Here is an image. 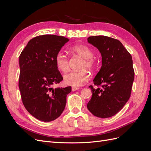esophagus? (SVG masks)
Masks as SVG:
<instances>
[{"label": "esophagus", "instance_id": "1", "mask_svg": "<svg viewBox=\"0 0 151 151\" xmlns=\"http://www.w3.org/2000/svg\"><path fill=\"white\" fill-rule=\"evenodd\" d=\"M79 88H76V87H72V91H75L79 90Z\"/></svg>", "mask_w": 151, "mask_h": 151}]
</instances>
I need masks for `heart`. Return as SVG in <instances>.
Masks as SVG:
<instances>
[{
	"label": "heart",
	"mask_w": 151,
	"mask_h": 151,
	"mask_svg": "<svg viewBox=\"0 0 151 151\" xmlns=\"http://www.w3.org/2000/svg\"><path fill=\"white\" fill-rule=\"evenodd\" d=\"M70 51L84 58L81 68L93 69L96 65V60L93 57L94 52L89 47L86 45H76L70 48ZM55 63L58 69L63 72H66L69 67L68 58L62 51L57 53L55 57ZM89 79V74L86 70L71 71L63 76V80L66 84L76 88L83 86Z\"/></svg>",
	"instance_id": "heart-1"
}]
</instances>
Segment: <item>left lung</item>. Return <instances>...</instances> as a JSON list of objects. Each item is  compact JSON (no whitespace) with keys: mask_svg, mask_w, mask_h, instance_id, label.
<instances>
[{"mask_svg":"<svg viewBox=\"0 0 151 151\" xmlns=\"http://www.w3.org/2000/svg\"><path fill=\"white\" fill-rule=\"evenodd\" d=\"M88 42L96 47L102 56V66L89 86L92 98L87 104L97 117L115 115L129 99L135 72L130 53L119 40L106 36H93Z\"/></svg>","mask_w":151,"mask_h":151,"instance_id":"obj_1","label":"left lung"}]
</instances>
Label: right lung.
<instances>
[{"label":"right lung","mask_w":151,"mask_h":151,"mask_svg":"<svg viewBox=\"0 0 151 151\" xmlns=\"http://www.w3.org/2000/svg\"><path fill=\"white\" fill-rule=\"evenodd\" d=\"M69 39L44 35L29 41L19 56V88L26 110L38 120L52 122L60 116L71 87L52 88L63 77L55 63L58 52Z\"/></svg>","instance_id":"obj_1"}]
</instances>
